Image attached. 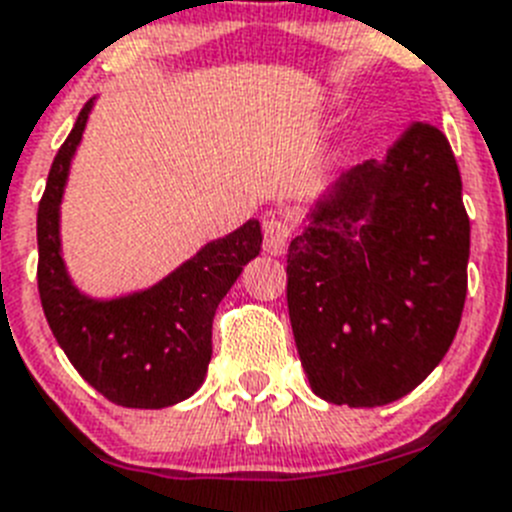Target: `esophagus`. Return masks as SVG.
<instances>
[{
	"label": "esophagus",
	"instance_id": "esophagus-1",
	"mask_svg": "<svg viewBox=\"0 0 512 512\" xmlns=\"http://www.w3.org/2000/svg\"><path fill=\"white\" fill-rule=\"evenodd\" d=\"M293 237L291 221L281 219V216H268L262 221V247L268 255H283L288 250Z\"/></svg>",
	"mask_w": 512,
	"mask_h": 512
}]
</instances>
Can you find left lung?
Instances as JSON below:
<instances>
[{"mask_svg":"<svg viewBox=\"0 0 512 512\" xmlns=\"http://www.w3.org/2000/svg\"><path fill=\"white\" fill-rule=\"evenodd\" d=\"M469 216L448 139L415 121L335 182L288 247V317L314 394L381 407L428 379L466 301Z\"/></svg>","mask_w":512,"mask_h":512,"instance_id":"1","label":"left lung"}]
</instances>
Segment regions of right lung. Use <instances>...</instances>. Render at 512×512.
<instances>
[{
  "instance_id": "1",
  "label": "right lung",
  "mask_w": 512,
  "mask_h": 512,
  "mask_svg": "<svg viewBox=\"0 0 512 512\" xmlns=\"http://www.w3.org/2000/svg\"><path fill=\"white\" fill-rule=\"evenodd\" d=\"M92 100L61 144L38 206V293L71 366L121 407L162 410L198 391L211 361L213 314L242 268L260 255V221L206 244L149 291L92 301L71 286L61 260L59 203Z\"/></svg>"
}]
</instances>
